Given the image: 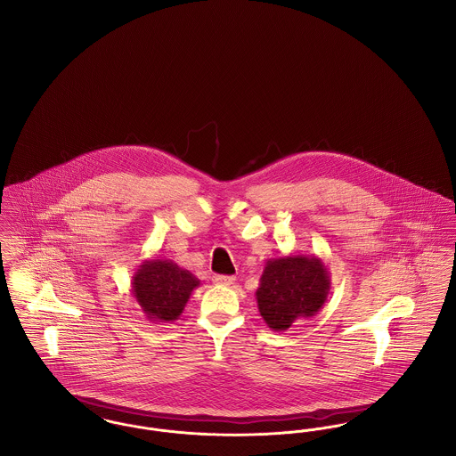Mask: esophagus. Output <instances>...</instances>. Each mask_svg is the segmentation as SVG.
I'll list each match as a JSON object with an SVG mask.
<instances>
[{
    "instance_id": "obj_1",
    "label": "esophagus",
    "mask_w": 456,
    "mask_h": 456,
    "mask_svg": "<svg viewBox=\"0 0 456 456\" xmlns=\"http://www.w3.org/2000/svg\"><path fill=\"white\" fill-rule=\"evenodd\" d=\"M234 277H229V275H216L214 277V282L218 283V285H231V283H234Z\"/></svg>"
}]
</instances>
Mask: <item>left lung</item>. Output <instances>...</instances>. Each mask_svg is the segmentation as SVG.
I'll return each instance as SVG.
<instances>
[{
  "instance_id": "8db88e82",
  "label": "left lung",
  "mask_w": 456,
  "mask_h": 456,
  "mask_svg": "<svg viewBox=\"0 0 456 456\" xmlns=\"http://www.w3.org/2000/svg\"><path fill=\"white\" fill-rule=\"evenodd\" d=\"M330 272L316 255L270 258L261 273L256 303L263 322L285 331L297 320L313 318L330 294Z\"/></svg>"
}]
</instances>
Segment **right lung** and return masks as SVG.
I'll return each mask as SVG.
<instances>
[{
	"mask_svg": "<svg viewBox=\"0 0 456 456\" xmlns=\"http://www.w3.org/2000/svg\"><path fill=\"white\" fill-rule=\"evenodd\" d=\"M200 281L171 260H145L131 279V296L153 323H173Z\"/></svg>",
	"mask_w": 456,
	"mask_h": 456,
	"instance_id": "obj_1",
	"label": "right lung"
}]
</instances>
